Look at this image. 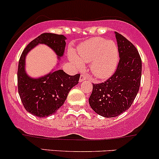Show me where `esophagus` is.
<instances>
[{
  "label": "esophagus",
  "instance_id": "esophagus-1",
  "mask_svg": "<svg viewBox=\"0 0 159 159\" xmlns=\"http://www.w3.org/2000/svg\"><path fill=\"white\" fill-rule=\"evenodd\" d=\"M86 79H89V76H88L87 75H85V74H81V76H80L79 81H84V80H86Z\"/></svg>",
  "mask_w": 159,
  "mask_h": 159
}]
</instances>
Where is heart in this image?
Here are the masks:
<instances>
[{"label":"heart","mask_w":159,"mask_h":159,"mask_svg":"<svg viewBox=\"0 0 159 159\" xmlns=\"http://www.w3.org/2000/svg\"><path fill=\"white\" fill-rule=\"evenodd\" d=\"M69 59L80 69L83 68V63L91 61L92 73L99 78H107L116 69L119 54L118 46L114 41L92 38L78 46L76 54L70 52Z\"/></svg>","instance_id":"obj_1"}]
</instances>
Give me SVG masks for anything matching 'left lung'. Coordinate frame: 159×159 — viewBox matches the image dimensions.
<instances>
[{
  "mask_svg": "<svg viewBox=\"0 0 159 159\" xmlns=\"http://www.w3.org/2000/svg\"><path fill=\"white\" fill-rule=\"evenodd\" d=\"M119 61L115 73L99 84H93L89 105L105 118L118 116L131 107L141 83L142 59L137 48L127 38L115 32Z\"/></svg>",
  "mask_w": 159,
  "mask_h": 159,
  "instance_id": "left-lung-1",
  "label": "left lung"
}]
</instances>
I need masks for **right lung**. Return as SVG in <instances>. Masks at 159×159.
<instances>
[{
  "mask_svg": "<svg viewBox=\"0 0 159 159\" xmlns=\"http://www.w3.org/2000/svg\"><path fill=\"white\" fill-rule=\"evenodd\" d=\"M65 39L62 34H41L30 41L20 55L17 69L18 93L25 109L35 116L44 118L55 113L64 105L70 90L78 83L80 74L71 76L57 70L38 79L31 78L25 70V57L37 44H45L60 58L65 51Z\"/></svg>",
  "mask_w": 159,
  "mask_h": 159,
  "instance_id": "obj_1",
  "label": "right lung"
}]
</instances>
